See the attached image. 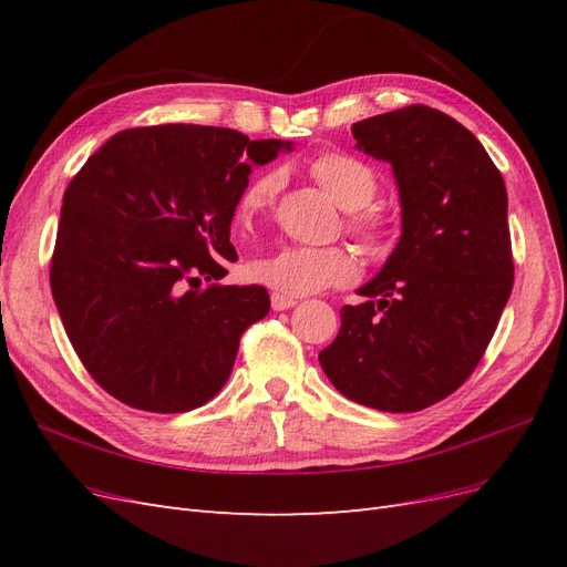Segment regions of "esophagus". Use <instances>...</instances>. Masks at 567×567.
<instances>
[{
    "mask_svg": "<svg viewBox=\"0 0 567 567\" xmlns=\"http://www.w3.org/2000/svg\"><path fill=\"white\" fill-rule=\"evenodd\" d=\"M296 302H298L296 298L284 296V293H277V290H274V293H271V310H277V312L290 310V307H293Z\"/></svg>",
    "mask_w": 567,
    "mask_h": 567,
    "instance_id": "34e87169",
    "label": "esophagus"
}]
</instances>
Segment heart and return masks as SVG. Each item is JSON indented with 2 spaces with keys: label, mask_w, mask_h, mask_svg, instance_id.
Here are the masks:
<instances>
[{
  "label": "heart",
  "mask_w": 567,
  "mask_h": 567,
  "mask_svg": "<svg viewBox=\"0 0 567 567\" xmlns=\"http://www.w3.org/2000/svg\"><path fill=\"white\" fill-rule=\"evenodd\" d=\"M310 175L342 210H359L375 196L379 179L373 169L350 153H321L310 161ZM281 192V175L265 173L255 177L238 198V219L250 221L271 208ZM371 246H383L388 227L379 215H362L352 221ZM357 257L340 246H284L250 265L255 281L284 296H307L331 286H346L357 277Z\"/></svg>",
  "instance_id": "obj_1"
}]
</instances>
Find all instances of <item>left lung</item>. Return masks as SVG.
Segmentation results:
<instances>
[{
	"instance_id": "left-lung-1",
	"label": "left lung",
	"mask_w": 567,
	"mask_h": 567,
	"mask_svg": "<svg viewBox=\"0 0 567 567\" xmlns=\"http://www.w3.org/2000/svg\"><path fill=\"white\" fill-rule=\"evenodd\" d=\"M392 165L402 236L340 310L319 364L348 400L390 414L452 394L483 359L513 288L508 196L475 136L447 113L406 106L352 125Z\"/></svg>"
}]
</instances>
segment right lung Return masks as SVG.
I'll return each mask as SVG.
<instances>
[{"mask_svg": "<svg viewBox=\"0 0 567 567\" xmlns=\"http://www.w3.org/2000/svg\"><path fill=\"white\" fill-rule=\"evenodd\" d=\"M293 142L227 127L117 132L63 194L51 293L92 379L156 414L203 406L238 338L269 312L262 286H208L236 262L229 227L252 167Z\"/></svg>", "mask_w": 567, "mask_h": 567, "instance_id": "1", "label": "right lung"}]
</instances>
